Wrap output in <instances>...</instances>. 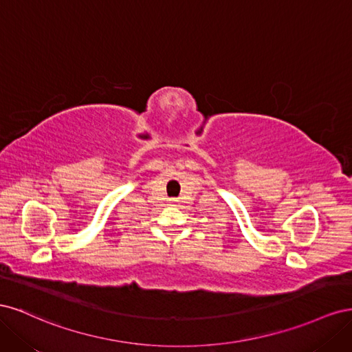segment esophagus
Segmentation results:
<instances>
[{
    "instance_id": "esophagus-1",
    "label": "esophagus",
    "mask_w": 352,
    "mask_h": 352,
    "mask_svg": "<svg viewBox=\"0 0 352 352\" xmlns=\"http://www.w3.org/2000/svg\"><path fill=\"white\" fill-rule=\"evenodd\" d=\"M176 201H177V199H170V202H172V204H176Z\"/></svg>"
}]
</instances>
